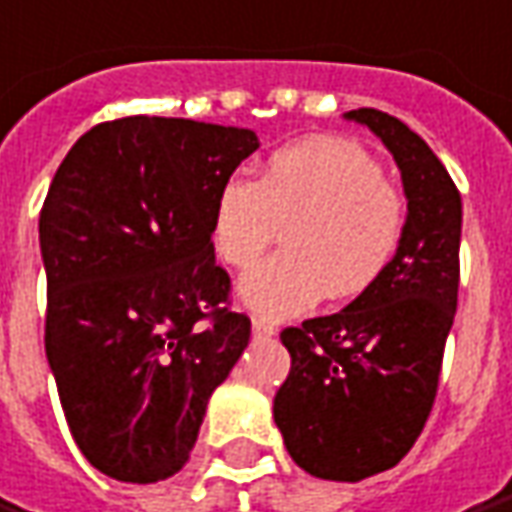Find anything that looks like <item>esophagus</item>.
<instances>
[{
    "mask_svg": "<svg viewBox=\"0 0 512 512\" xmlns=\"http://www.w3.org/2000/svg\"><path fill=\"white\" fill-rule=\"evenodd\" d=\"M253 337L256 340H270V337H276V326L262 320V317H253Z\"/></svg>",
    "mask_w": 512,
    "mask_h": 512,
    "instance_id": "esophagus-1",
    "label": "esophagus"
}]
</instances>
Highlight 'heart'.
<instances>
[{"label": "heart", "mask_w": 512, "mask_h": 512, "mask_svg": "<svg viewBox=\"0 0 512 512\" xmlns=\"http://www.w3.org/2000/svg\"><path fill=\"white\" fill-rule=\"evenodd\" d=\"M407 222L404 197L362 147L303 139L278 147L256 181L228 178L211 209V248L245 270L284 228V250L250 270L236 295L262 317L365 292L393 262Z\"/></svg>", "instance_id": "b5f03b06"}]
</instances>
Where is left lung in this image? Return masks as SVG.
Returning <instances> with one entry per match:
<instances>
[{
  "mask_svg": "<svg viewBox=\"0 0 512 512\" xmlns=\"http://www.w3.org/2000/svg\"><path fill=\"white\" fill-rule=\"evenodd\" d=\"M343 116L382 139L401 169L404 236L387 270L345 309L281 331L292 368L273 418L306 474L359 482L401 463L435 404L457 312L463 200L401 119L376 108Z\"/></svg>",
  "mask_w": 512,
  "mask_h": 512,
  "instance_id": "8db88e82",
  "label": "left lung"
}]
</instances>
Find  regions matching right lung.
I'll return each mask as SVG.
<instances>
[{
    "instance_id": "right-lung-1",
    "label": "right lung",
    "mask_w": 512,
    "mask_h": 512,
    "mask_svg": "<svg viewBox=\"0 0 512 512\" xmlns=\"http://www.w3.org/2000/svg\"><path fill=\"white\" fill-rule=\"evenodd\" d=\"M256 150L248 128L125 116L80 136L49 183L44 345L74 443L105 477L178 474L248 348L209 228L220 186Z\"/></svg>"
}]
</instances>
